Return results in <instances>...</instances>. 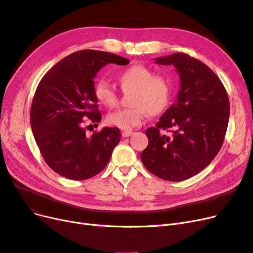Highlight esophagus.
<instances>
[{"mask_svg":"<svg viewBox=\"0 0 253 253\" xmlns=\"http://www.w3.org/2000/svg\"><path fill=\"white\" fill-rule=\"evenodd\" d=\"M133 134H134V132H132V131H124L122 132V137H129Z\"/></svg>","mask_w":253,"mask_h":253,"instance_id":"34e87169","label":"esophagus"}]
</instances>
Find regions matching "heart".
<instances>
[{"instance_id":"heart-1","label":"heart","mask_w":253,"mask_h":253,"mask_svg":"<svg viewBox=\"0 0 253 253\" xmlns=\"http://www.w3.org/2000/svg\"><path fill=\"white\" fill-rule=\"evenodd\" d=\"M117 79L124 91L134 89L131 100L134 106L110 114L108 122L114 126L122 129L138 127L151 113H160L170 102L172 95L170 78L165 74H154L149 66L142 64L129 66L118 75ZM94 93L98 102L108 108H115L119 102L116 88L104 80L96 83Z\"/></svg>"}]
</instances>
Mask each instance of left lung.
<instances>
[{"mask_svg": "<svg viewBox=\"0 0 253 253\" xmlns=\"http://www.w3.org/2000/svg\"><path fill=\"white\" fill-rule=\"evenodd\" d=\"M156 63L174 65L180 89L177 101L145 131L149 144L140 158L159 178L186 180L217 155L227 132L230 103L224 84L202 61L176 52L157 58Z\"/></svg>", "mask_w": 253, "mask_h": 253, "instance_id": "1", "label": "left lung"}]
</instances>
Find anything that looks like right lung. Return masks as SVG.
Listing matches in <instances>:
<instances>
[{
    "mask_svg": "<svg viewBox=\"0 0 253 253\" xmlns=\"http://www.w3.org/2000/svg\"><path fill=\"white\" fill-rule=\"evenodd\" d=\"M108 63L126 65L129 61L100 50L76 51L51 67L36 89L30 109L35 140L50 169L68 179L100 173L120 141L118 127H103L91 136L84 127L86 119L97 126L101 120L94 77Z\"/></svg>",
    "mask_w": 253,
    "mask_h": 253,
    "instance_id": "add662e5",
    "label": "right lung"
}]
</instances>
